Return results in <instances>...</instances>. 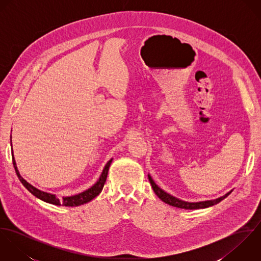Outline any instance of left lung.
I'll return each mask as SVG.
<instances>
[{"mask_svg": "<svg viewBox=\"0 0 261 261\" xmlns=\"http://www.w3.org/2000/svg\"><path fill=\"white\" fill-rule=\"evenodd\" d=\"M149 181L150 183V185L152 187V190L153 192L155 193V195L162 200L164 201L165 203L171 205V206H174V207H177V208H181V209H201V208H207L209 206H212V205H215L217 203H219L220 201H222L223 199H225L231 192L227 193L223 197H220L216 200H209V201H204V202H197V203H189V202H185V201H182V200H179L171 195H169L168 193H166L165 191H163L160 187L156 186L155 183L152 181V179L150 178V176H149Z\"/></svg>", "mask_w": 261, "mask_h": 261, "instance_id": "left-lung-1", "label": "left lung"}]
</instances>
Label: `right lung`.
Segmentation results:
<instances>
[{
	"label": "right lung",
	"instance_id": "1",
	"mask_svg": "<svg viewBox=\"0 0 261 261\" xmlns=\"http://www.w3.org/2000/svg\"><path fill=\"white\" fill-rule=\"evenodd\" d=\"M12 159H13V165H14L16 174H17L20 182L23 184V186L25 187L31 194H33L35 197H37L40 200H42L44 202H47V203H50V204H53V205H58V206H65V207L79 206V205L85 204V203L91 201L93 198H95L101 192L102 188L105 186V183H106L107 177H108V173H109V169H110V166H111L112 161V160H110L108 162V164L106 165V167H105V169L102 171V174H101L99 180L93 186L89 188L88 190L78 194V195H74V196H71V197H63L60 200L55 195L49 194V193H46V192H43V191H40V190H38L37 188L30 185L27 181H25L22 178V176L20 175V173H19V171L17 169L14 156H12Z\"/></svg>",
	"mask_w": 261,
	"mask_h": 261
}]
</instances>
